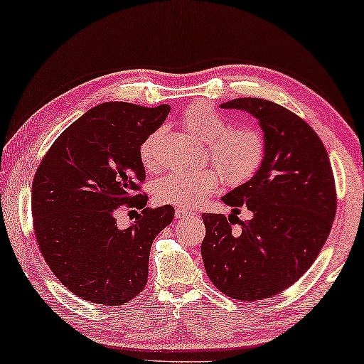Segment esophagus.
Wrapping results in <instances>:
<instances>
[{
    "instance_id": "1",
    "label": "esophagus",
    "mask_w": 364,
    "mask_h": 364,
    "mask_svg": "<svg viewBox=\"0 0 364 364\" xmlns=\"http://www.w3.org/2000/svg\"><path fill=\"white\" fill-rule=\"evenodd\" d=\"M190 216H193L192 211L186 210V208H176V218L177 219H183V218H190Z\"/></svg>"
}]
</instances>
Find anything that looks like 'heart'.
Here are the masks:
<instances>
[{"mask_svg":"<svg viewBox=\"0 0 364 364\" xmlns=\"http://www.w3.org/2000/svg\"><path fill=\"white\" fill-rule=\"evenodd\" d=\"M182 126L201 141H206L205 158L214 166L188 171L174 169L154 183V196L161 203L193 206L219 187L223 177L229 186L250 181L266 156L264 135L255 127H232L228 119L203 103H193L182 112ZM158 134L140 145V161L148 171L156 169Z\"/></svg>","mask_w":364,"mask_h":364,"instance_id":"heart-1","label":"heart"}]
</instances>
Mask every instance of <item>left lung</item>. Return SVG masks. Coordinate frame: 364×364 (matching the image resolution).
Segmentation results:
<instances>
[{
	"label": "left lung",
	"instance_id": "8db88e82",
	"mask_svg": "<svg viewBox=\"0 0 364 364\" xmlns=\"http://www.w3.org/2000/svg\"><path fill=\"white\" fill-rule=\"evenodd\" d=\"M221 108L258 119L266 156L248 182L223 198L234 214H201V256L208 277L224 295L240 301L271 299L299 281L329 237L337 210L329 154L311 126L281 105L235 98ZM240 205L254 218L232 232L231 216Z\"/></svg>",
	"mask_w": 364,
	"mask_h": 364
}]
</instances>
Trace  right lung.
Returning <instances> with one entry per match:
<instances>
[{
  "label": "right lung",
  "instance_id": "add662e5",
  "mask_svg": "<svg viewBox=\"0 0 364 364\" xmlns=\"http://www.w3.org/2000/svg\"><path fill=\"white\" fill-rule=\"evenodd\" d=\"M169 109L122 101L95 106L58 136L35 172L40 253L59 282L83 300L117 306L145 289L151 243L172 223L174 208H145L139 151ZM121 205L142 210L127 230L115 223Z\"/></svg>",
  "mask_w": 364,
  "mask_h": 364
}]
</instances>
